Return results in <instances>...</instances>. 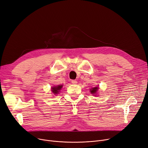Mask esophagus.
<instances>
[{
  "instance_id": "obj_1",
  "label": "esophagus",
  "mask_w": 148,
  "mask_h": 148,
  "mask_svg": "<svg viewBox=\"0 0 148 148\" xmlns=\"http://www.w3.org/2000/svg\"><path fill=\"white\" fill-rule=\"evenodd\" d=\"M71 83H73V84H76L77 83V82L76 81V80H71Z\"/></svg>"
}]
</instances>
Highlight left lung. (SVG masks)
Wrapping results in <instances>:
<instances>
[{
	"mask_svg": "<svg viewBox=\"0 0 148 148\" xmlns=\"http://www.w3.org/2000/svg\"><path fill=\"white\" fill-rule=\"evenodd\" d=\"M98 87H93L92 88H91L90 89V92L93 94V93H96V92H97V89H98Z\"/></svg>",
	"mask_w": 148,
	"mask_h": 148,
	"instance_id": "8db88e82",
	"label": "left lung"
}]
</instances>
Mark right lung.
Masks as SVG:
<instances>
[{"mask_svg":"<svg viewBox=\"0 0 148 148\" xmlns=\"http://www.w3.org/2000/svg\"><path fill=\"white\" fill-rule=\"evenodd\" d=\"M62 87V85H60V86H54L52 88V92H53V93H54L55 95L58 94L59 91H60L61 88Z\"/></svg>","mask_w":148,"mask_h":148,"instance_id":"right-lung-1","label":"right lung"}]
</instances>
